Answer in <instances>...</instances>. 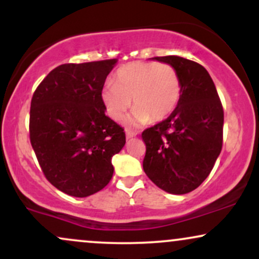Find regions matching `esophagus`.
<instances>
[{"mask_svg": "<svg viewBox=\"0 0 259 259\" xmlns=\"http://www.w3.org/2000/svg\"><path fill=\"white\" fill-rule=\"evenodd\" d=\"M125 135H126V139L129 140V139H133V138H135V136H136V134H135V133H133V132H130V130H127V129H126V132H125Z\"/></svg>", "mask_w": 259, "mask_h": 259, "instance_id": "34e87169", "label": "esophagus"}]
</instances>
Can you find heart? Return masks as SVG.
I'll use <instances>...</instances> for the list:
<instances>
[{"instance_id": "heart-1", "label": "heart", "mask_w": 259, "mask_h": 259, "mask_svg": "<svg viewBox=\"0 0 259 259\" xmlns=\"http://www.w3.org/2000/svg\"><path fill=\"white\" fill-rule=\"evenodd\" d=\"M181 99V80L173 65L158 62H132L115 73L105 86L103 105L109 117L120 120L133 105L129 123L142 125L170 115Z\"/></svg>"}]
</instances>
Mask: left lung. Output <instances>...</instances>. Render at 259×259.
Segmentation results:
<instances>
[{
    "label": "left lung",
    "instance_id": "8db88e82",
    "mask_svg": "<svg viewBox=\"0 0 259 259\" xmlns=\"http://www.w3.org/2000/svg\"><path fill=\"white\" fill-rule=\"evenodd\" d=\"M177 69L181 99L173 113L142 132L144 170L169 194L197 189L212 171L223 146L224 111L215 85L201 64L178 56L154 57Z\"/></svg>",
    "mask_w": 259,
    "mask_h": 259
}]
</instances>
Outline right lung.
Segmentation results:
<instances>
[{
  "instance_id": "1",
  "label": "right lung",
  "mask_w": 259,
  "mask_h": 259,
  "mask_svg": "<svg viewBox=\"0 0 259 259\" xmlns=\"http://www.w3.org/2000/svg\"><path fill=\"white\" fill-rule=\"evenodd\" d=\"M117 59L67 63L51 70L31 99L29 134L46 179L64 194L86 197L113 177L112 157L125 133L105 114L102 89Z\"/></svg>"
}]
</instances>
